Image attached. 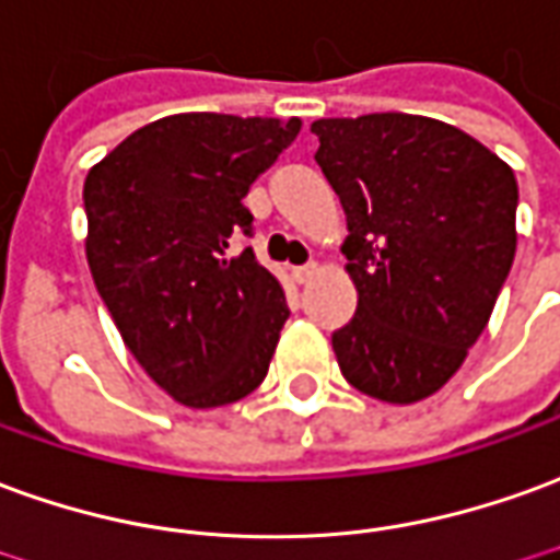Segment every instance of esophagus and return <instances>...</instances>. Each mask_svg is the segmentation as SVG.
Listing matches in <instances>:
<instances>
[{
	"label": "esophagus",
	"mask_w": 560,
	"mask_h": 560,
	"mask_svg": "<svg viewBox=\"0 0 560 560\" xmlns=\"http://www.w3.org/2000/svg\"><path fill=\"white\" fill-rule=\"evenodd\" d=\"M315 272H318V264H303V267H293V279L306 284V281L315 279Z\"/></svg>",
	"instance_id": "esophagus-1"
}]
</instances>
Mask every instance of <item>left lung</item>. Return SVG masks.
<instances>
[{
    "label": "left lung",
    "instance_id": "1",
    "mask_svg": "<svg viewBox=\"0 0 560 560\" xmlns=\"http://www.w3.org/2000/svg\"><path fill=\"white\" fill-rule=\"evenodd\" d=\"M312 132L358 288L354 318L334 334L339 370L375 400H424L460 370L510 276L515 175L433 117H320Z\"/></svg>",
    "mask_w": 560,
    "mask_h": 560
}]
</instances>
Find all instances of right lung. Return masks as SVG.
<instances>
[{"mask_svg": "<svg viewBox=\"0 0 560 560\" xmlns=\"http://www.w3.org/2000/svg\"><path fill=\"white\" fill-rule=\"evenodd\" d=\"M300 132V117L194 112L127 136L88 172V264L117 330L160 388L190 409L267 378L291 308L252 248L242 199Z\"/></svg>", "mask_w": 560, "mask_h": 560, "instance_id": "add662e5", "label": "right lung"}]
</instances>
